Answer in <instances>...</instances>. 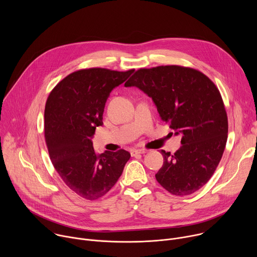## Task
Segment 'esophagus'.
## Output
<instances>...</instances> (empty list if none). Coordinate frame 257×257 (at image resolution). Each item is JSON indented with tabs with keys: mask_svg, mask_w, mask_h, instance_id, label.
Segmentation results:
<instances>
[{
	"mask_svg": "<svg viewBox=\"0 0 257 257\" xmlns=\"http://www.w3.org/2000/svg\"><path fill=\"white\" fill-rule=\"evenodd\" d=\"M146 152V150H144V149H142V150H132L131 152H130V154H131V156L132 157H134V156H136V155H141V154H145Z\"/></svg>",
	"mask_w": 257,
	"mask_h": 257,
	"instance_id": "esophagus-1",
	"label": "esophagus"
}]
</instances>
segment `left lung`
Wrapping results in <instances>:
<instances>
[{
	"label": "left lung",
	"instance_id": "obj_1",
	"mask_svg": "<svg viewBox=\"0 0 257 257\" xmlns=\"http://www.w3.org/2000/svg\"><path fill=\"white\" fill-rule=\"evenodd\" d=\"M125 86H136L151 96L162 120L182 134V146L174 155L161 152L164 164L157 181L177 196L199 190L213 175L228 138L218 88L202 72L178 65L140 68Z\"/></svg>",
	"mask_w": 257,
	"mask_h": 257
}]
</instances>
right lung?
<instances>
[{"mask_svg":"<svg viewBox=\"0 0 257 257\" xmlns=\"http://www.w3.org/2000/svg\"><path fill=\"white\" fill-rule=\"evenodd\" d=\"M133 71L77 70L62 79L47 99L45 138L50 159L65 184L84 199H98L111 190L131 157L124 150L99 155L91 137L102 125L109 92Z\"/></svg>","mask_w":257,"mask_h":257,"instance_id":"right-lung-1","label":"right lung"}]
</instances>
